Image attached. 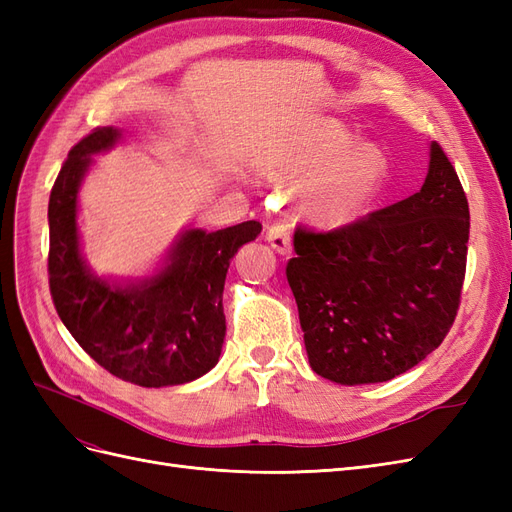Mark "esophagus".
Returning a JSON list of instances; mask_svg holds the SVG:
<instances>
[{"instance_id":"1","label":"esophagus","mask_w":512,"mask_h":512,"mask_svg":"<svg viewBox=\"0 0 512 512\" xmlns=\"http://www.w3.org/2000/svg\"><path fill=\"white\" fill-rule=\"evenodd\" d=\"M267 239L277 254H290L292 252V239L290 228L284 222H275L267 230Z\"/></svg>"}]
</instances>
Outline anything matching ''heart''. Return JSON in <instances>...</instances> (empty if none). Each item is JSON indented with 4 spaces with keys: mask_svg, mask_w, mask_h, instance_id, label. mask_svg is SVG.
<instances>
[{
    "mask_svg": "<svg viewBox=\"0 0 512 512\" xmlns=\"http://www.w3.org/2000/svg\"><path fill=\"white\" fill-rule=\"evenodd\" d=\"M271 173L286 183L309 181L303 213L318 226L339 228L367 213L389 177V158L374 143H354L337 119H318L273 160Z\"/></svg>",
    "mask_w": 512,
    "mask_h": 512,
    "instance_id": "obj_1",
    "label": "heart"
}]
</instances>
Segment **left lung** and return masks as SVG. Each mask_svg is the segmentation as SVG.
Here are the masks:
<instances>
[{
	"label": "left lung",
	"instance_id": "8db88e82",
	"mask_svg": "<svg viewBox=\"0 0 512 512\" xmlns=\"http://www.w3.org/2000/svg\"><path fill=\"white\" fill-rule=\"evenodd\" d=\"M468 239V198L438 143L416 194L337 230H294L286 277L316 374L386 382L436 350L457 316Z\"/></svg>",
	"mask_w": 512,
	"mask_h": 512
}]
</instances>
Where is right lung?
Here are the masks:
<instances>
[{"label": "right lung", "instance_id": "right-lung-1", "mask_svg": "<svg viewBox=\"0 0 512 512\" xmlns=\"http://www.w3.org/2000/svg\"><path fill=\"white\" fill-rule=\"evenodd\" d=\"M121 138L113 126L76 143L49 198V286L61 322L113 376L160 389L205 376L220 359L230 258L260 235V222L207 232L190 228L170 247L164 267L145 280L111 284L89 271L76 226V196L96 153Z\"/></svg>", "mask_w": 512, "mask_h": 512}]
</instances>
